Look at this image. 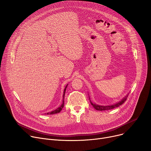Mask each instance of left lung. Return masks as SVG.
<instances>
[{
  "label": "left lung",
  "mask_w": 151,
  "mask_h": 151,
  "mask_svg": "<svg viewBox=\"0 0 151 151\" xmlns=\"http://www.w3.org/2000/svg\"><path fill=\"white\" fill-rule=\"evenodd\" d=\"M127 99V96L126 98H124V99H123L121 101H119L118 103H117L116 104H114V105H111V106H99V105H96V104H93L91 101H90V103H91V104L93 106V107L97 110H100V111H101V110H110V109H114L115 107H117L119 106H121L122 104H123L124 101H126V100Z\"/></svg>",
  "instance_id": "obj_1"
}]
</instances>
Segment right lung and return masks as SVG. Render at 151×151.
<instances>
[{"label":"right lung","instance_id":"1","mask_svg":"<svg viewBox=\"0 0 151 151\" xmlns=\"http://www.w3.org/2000/svg\"><path fill=\"white\" fill-rule=\"evenodd\" d=\"M67 86V85L66 86V87H65V89H64V95H63V103H62V104L61 105V106H60L59 107H58V109H56V110H53V111H52V112H49V113H47V115H48V114H50V115H53V114H55L59 113L61 111L62 109L64 107V95H65V92Z\"/></svg>","mask_w":151,"mask_h":151}]
</instances>
